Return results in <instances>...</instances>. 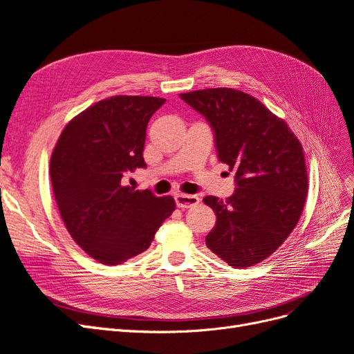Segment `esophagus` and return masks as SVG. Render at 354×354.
I'll return each instance as SVG.
<instances>
[{"mask_svg": "<svg viewBox=\"0 0 354 354\" xmlns=\"http://www.w3.org/2000/svg\"><path fill=\"white\" fill-rule=\"evenodd\" d=\"M178 208H192L199 203V196L196 195H186V194H176L174 196Z\"/></svg>", "mask_w": 354, "mask_h": 354, "instance_id": "1", "label": "esophagus"}]
</instances>
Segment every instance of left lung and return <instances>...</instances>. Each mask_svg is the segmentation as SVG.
Returning <instances> with one entry per match:
<instances>
[{
	"label": "left lung",
	"mask_w": 354,
	"mask_h": 354,
	"mask_svg": "<svg viewBox=\"0 0 354 354\" xmlns=\"http://www.w3.org/2000/svg\"><path fill=\"white\" fill-rule=\"evenodd\" d=\"M214 133L217 158L234 171L233 195L205 196L216 226L205 243L229 266L266 260L294 230L307 196L301 143L288 124L252 95L233 88L181 93Z\"/></svg>",
	"instance_id": "left-lung-1"
}]
</instances>
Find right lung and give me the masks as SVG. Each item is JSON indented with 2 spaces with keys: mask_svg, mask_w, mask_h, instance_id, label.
I'll list each match as a JSON object with an SVG mask.
<instances>
[{
  "mask_svg": "<svg viewBox=\"0 0 354 354\" xmlns=\"http://www.w3.org/2000/svg\"><path fill=\"white\" fill-rule=\"evenodd\" d=\"M165 99L113 95L65 127L53 151L50 177L63 223L99 263L116 266L151 246L176 209L171 196L124 185L128 171L146 168V128Z\"/></svg>",
  "mask_w": 354,
  "mask_h": 354,
  "instance_id": "add662e5",
  "label": "right lung"
}]
</instances>
